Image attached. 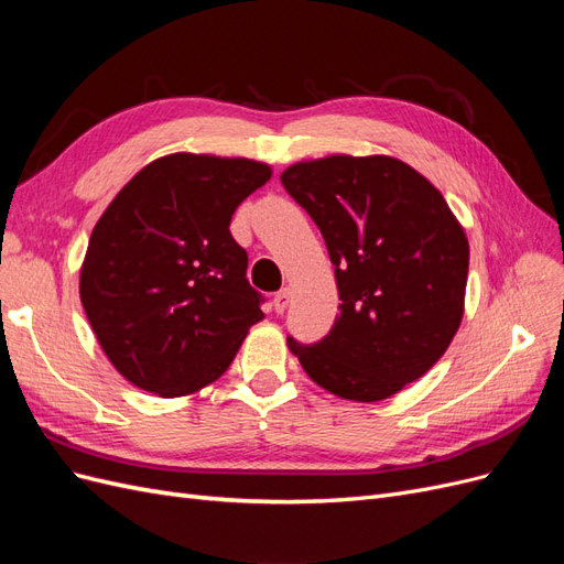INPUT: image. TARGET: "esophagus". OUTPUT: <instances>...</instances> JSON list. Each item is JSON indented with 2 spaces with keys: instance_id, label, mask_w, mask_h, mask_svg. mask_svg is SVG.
I'll return each mask as SVG.
<instances>
[{
  "instance_id": "obj_1",
  "label": "esophagus",
  "mask_w": 564,
  "mask_h": 564,
  "mask_svg": "<svg viewBox=\"0 0 564 564\" xmlns=\"http://www.w3.org/2000/svg\"><path fill=\"white\" fill-rule=\"evenodd\" d=\"M289 299H292V289H289V286L280 289V292L275 294V301H272V305H275V313H284L286 311Z\"/></svg>"
}]
</instances>
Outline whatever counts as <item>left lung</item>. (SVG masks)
Segmentation results:
<instances>
[{"instance_id":"obj_1","label":"left lung","mask_w":564,"mask_h":564,"mask_svg":"<svg viewBox=\"0 0 564 564\" xmlns=\"http://www.w3.org/2000/svg\"><path fill=\"white\" fill-rule=\"evenodd\" d=\"M280 181L317 224L344 301L319 344L286 338L289 350L336 398H392L445 355L464 319V226L429 178L390 155L303 160Z\"/></svg>"}]
</instances>
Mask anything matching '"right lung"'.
<instances>
[{"label":"right lung","instance_id":"obj_1","mask_svg":"<svg viewBox=\"0 0 564 564\" xmlns=\"http://www.w3.org/2000/svg\"><path fill=\"white\" fill-rule=\"evenodd\" d=\"M272 176L265 162L172 152L108 204L79 268V299L110 365L160 398L224 377L263 319L232 240L240 202Z\"/></svg>","mask_w":564,"mask_h":564}]
</instances>
